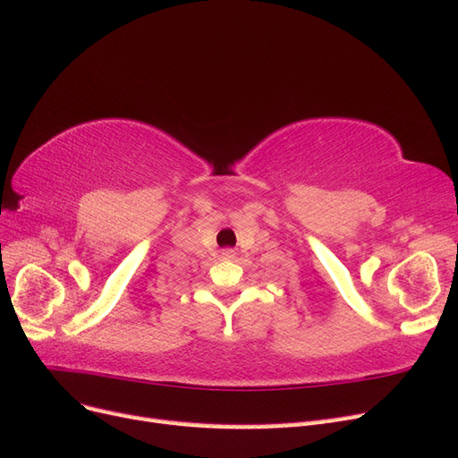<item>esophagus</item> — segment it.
Instances as JSON below:
<instances>
[{
	"label": "esophagus",
	"instance_id": "1",
	"mask_svg": "<svg viewBox=\"0 0 458 458\" xmlns=\"http://www.w3.org/2000/svg\"><path fill=\"white\" fill-rule=\"evenodd\" d=\"M221 256H224V258H233L234 250H231V248H225V250H221Z\"/></svg>",
	"mask_w": 458,
	"mask_h": 458
}]
</instances>
